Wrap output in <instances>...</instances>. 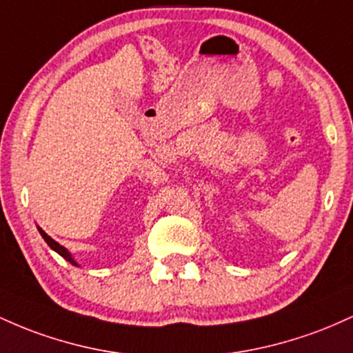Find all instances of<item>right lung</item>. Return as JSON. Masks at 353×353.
<instances>
[{"instance_id": "right-lung-1", "label": "right lung", "mask_w": 353, "mask_h": 353, "mask_svg": "<svg viewBox=\"0 0 353 353\" xmlns=\"http://www.w3.org/2000/svg\"><path fill=\"white\" fill-rule=\"evenodd\" d=\"M38 232H39V235H41L43 239H45L46 243H48V247L51 248V250H54V252L58 253V255H61L63 259H65V260H68V262H70L71 265H77V267H80V265H78L77 260L73 259V255H71V253H70L68 250H66V248L63 247V245H59L58 241H54L53 239H51L50 235H46V233H45V230H41V228L38 227Z\"/></svg>"}]
</instances>
